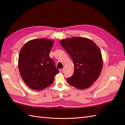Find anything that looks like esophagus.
<instances>
[{
  "instance_id": "1",
  "label": "esophagus",
  "mask_w": 125,
  "mask_h": 125,
  "mask_svg": "<svg viewBox=\"0 0 125 125\" xmlns=\"http://www.w3.org/2000/svg\"><path fill=\"white\" fill-rule=\"evenodd\" d=\"M59 71L60 73H63L64 71V69H60L59 70Z\"/></svg>"
}]
</instances>
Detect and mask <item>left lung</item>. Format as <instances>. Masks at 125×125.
Returning a JSON list of instances; mask_svg holds the SVG:
<instances>
[{"mask_svg": "<svg viewBox=\"0 0 125 125\" xmlns=\"http://www.w3.org/2000/svg\"><path fill=\"white\" fill-rule=\"evenodd\" d=\"M59 43L74 64L73 74L67 79V82L79 89L89 88L99 77L103 67L100 48L92 40L81 37L62 40Z\"/></svg>", "mask_w": 125, "mask_h": 125, "instance_id": "8db88e82", "label": "left lung"}]
</instances>
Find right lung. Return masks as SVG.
<instances>
[{"mask_svg": "<svg viewBox=\"0 0 125 125\" xmlns=\"http://www.w3.org/2000/svg\"><path fill=\"white\" fill-rule=\"evenodd\" d=\"M51 40L34 39L21 49L18 67L21 78L30 88L41 90L52 84L59 73L54 61L49 56L53 46Z\"/></svg>", "mask_w": 125, "mask_h": 125, "instance_id": "obj_1", "label": "right lung"}]
</instances>
